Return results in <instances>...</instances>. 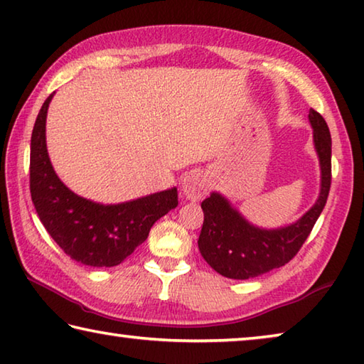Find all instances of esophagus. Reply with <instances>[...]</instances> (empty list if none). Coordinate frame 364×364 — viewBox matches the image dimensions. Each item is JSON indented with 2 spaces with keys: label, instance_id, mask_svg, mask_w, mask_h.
Instances as JSON below:
<instances>
[{
  "label": "esophagus",
  "instance_id": "1",
  "mask_svg": "<svg viewBox=\"0 0 364 364\" xmlns=\"http://www.w3.org/2000/svg\"><path fill=\"white\" fill-rule=\"evenodd\" d=\"M209 177L203 171H193L182 178V193L192 201L205 198L209 190Z\"/></svg>",
  "mask_w": 364,
  "mask_h": 364
}]
</instances>
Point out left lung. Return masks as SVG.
Listing matches in <instances>:
<instances>
[{"label": "left lung", "instance_id": "obj_1", "mask_svg": "<svg viewBox=\"0 0 364 364\" xmlns=\"http://www.w3.org/2000/svg\"><path fill=\"white\" fill-rule=\"evenodd\" d=\"M314 145L320 161V193L315 205L289 225L264 228L247 220L232 201L213 192L201 203L205 222L198 238L203 259L232 279H247L279 269L296 256L326 205L331 187V134L326 121L310 108Z\"/></svg>", "mask_w": 364, "mask_h": 364}]
</instances>
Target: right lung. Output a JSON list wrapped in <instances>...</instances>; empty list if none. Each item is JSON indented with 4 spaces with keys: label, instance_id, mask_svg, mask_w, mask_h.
<instances>
[{
    "label": "right lung",
    "instance_id": "obj_1",
    "mask_svg": "<svg viewBox=\"0 0 364 364\" xmlns=\"http://www.w3.org/2000/svg\"><path fill=\"white\" fill-rule=\"evenodd\" d=\"M54 92L38 113L30 144V193L41 224L67 256L91 267H114L149 237L155 222L177 206V188L104 205L72 192L50 163L46 118Z\"/></svg>",
    "mask_w": 364,
    "mask_h": 364
}]
</instances>
